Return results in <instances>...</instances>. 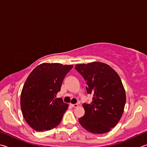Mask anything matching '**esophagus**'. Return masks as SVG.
I'll list each match as a JSON object with an SVG mask.
<instances>
[{
  "instance_id": "1",
  "label": "esophagus",
  "mask_w": 147,
  "mask_h": 147,
  "mask_svg": "<svg viewBox=\"0 0 147 147\" xmlns=\"http://www.w3.org/2000/svg\"><path fill=\"white\" fill-rule=\"evenodd\" d=\"M70 105H71L72 107H74V108H76V107H78V104H71Z\"/></svg>"
}]
</instances>
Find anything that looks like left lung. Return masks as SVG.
I'll list each match as a JSON object with an SVG mask.
<instances>
[{
	"label": "left lung",
	"instance_id": "1",
	"mask_svg": "<svg viewBox=\"0 0 147 147\" xmlns=\"http://www.w3.org/2000/svg\"><path fill=\"white\" fill-rule=\"evenodd\" d=\"M75 68L83 77L87 93L93 94L90 104H83L85 114L79 122L93 134H104L112 129L121 117L126 93L119 75L108 64L101 62L76 64Z\"/></svg>",
	"mask_w": 147,
	"mask_h": 147
}]
</instances>
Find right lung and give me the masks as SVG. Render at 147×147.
Listing matches in <instances>:
<instances>
[{
  "label": "right lung",
  "instance_id": "add662e5",
  "mask_svg": "<svg viewBox=\"0 0 147 147\" xmlns=\"http://www.w3.org/2000/svg\"><path fill=\"white\" fill-rule=\"evenodd\" d=\"M73 66L42 63L28 76L20 94V108L26 121L33 129L45 132L61 123L68 105L55 97Z\"/></svg>",
  "mask_w": 147,
  "mask_h": 147
}]
</instances>
